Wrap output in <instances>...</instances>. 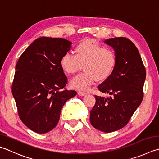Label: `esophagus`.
<instances>
[{"mask_svg": "<svg viewBox=\"0 0 159 159\" xmlns=\"http://www.w3.org/2000/svg\"><path fill=\"white\" fill-rule=\"evenodd\" d=\"M78 94H79V95H80V96H84L85 94H87V92H83V91H79L78 92Z\"/></svg>", "mask_w": 159, "mask_h": 159, "instance_id": "esophagus-1", "label": "esophagus"}]
</instances>
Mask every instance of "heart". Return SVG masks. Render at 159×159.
I'll use <instances>...</instances> for the list:
<instances>
[{
  "label": "heart",
  "instance_id": "heart-1",
  "mask_svg": "<svg viewBox=\"0 0 159 159\" xmlns=\"http://www.w3.org/2000/svg\"><path fill=\"white\" fill-rule=\"evenodd\" d=\"M117 63V56L111 48L104 47L93 39H85L75 48V55L67 53L60 59V67L67 74L84 71L70 80L74 89H87L94 83L104 81L111 76Z\"/></svg>",
  "mask_w": 159,
  "mask_h": 159
}]
</instances>
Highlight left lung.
<instances>
[{
    "mask_svg": "<svg viewBox=\"0 0 159 159\" xmlns=\"http://www.w3.org/2000/svg\"><path fill=\"white\" fill-rule=\"evenodd\" d=\"M115 49V68L108 79L98 86L109 97L94 95L96 103L90 111V123L95 129L111 133L127 125L142 102L146 70L137 47L126 37L104 42Z\"/></svg>",
    "mask_w": 159,
    "mask_h": 159,
    "instance_id": "8db88e82",
    "label": "left lung"
}]
</instances>
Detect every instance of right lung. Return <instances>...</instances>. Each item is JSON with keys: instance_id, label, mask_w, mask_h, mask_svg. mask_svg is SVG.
<instances>
[{"instance_id": "obj_1", "label": "right lung", "mask_w": 159, "mask_h": 159, "mask_svg": "<svg viewBox=\"0 0 159 159\" xmlns=\"http://www.w3.org/2000/svg\"><path fill=\"white\" fill-rule=\"evenodd\" d=\"M71 44L63 38L40 37L16 63L11 92L19 116L28 128L38 134H46L57 125L65 102L77 94L63 89L67 78L60 59Z\"/></svg>"}]
</instances>
